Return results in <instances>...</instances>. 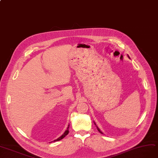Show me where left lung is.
Listing matches in <instances>:
<instances>
[{
    "label": "left lung",
    "instance_id": "obj_1",
    "mask_svg": "<svg viewBox=\"0 0 158 158\" xmlns=\"http://www.w3.org/2000/svg\"><path fill=\"white\" fill-rule=\"evenodd\" d=\"M97 128H98V131H100V133H102V131H100V129H99V128H98V127H97Z\"/></svg>",
    "mask_w": 158,
    "mask_h": 158
}]
</instances>
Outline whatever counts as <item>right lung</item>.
Returning <instances> with one entry per match:
<instances>
[{"mask_svg": "<svg viewBox=\"0 0 158 158\" xmlns=\"http://www.w3.org/2000/svg\"><path fill=\"white\" fill-rule=\"evenodd\" d=\"M68 128H69V126H68V129L65 131V132H64V134H63V135L61 136V137H60L59 138H58L56 140H55V141H60V140H61V139H62L63 138H64V137H65L67 135H68V133H69V130H68Z\"/></svg>", "mask_w": 158, "mask_h": 158, "instance_id": "obj_1", "label": "right lung"}]
</instances>
